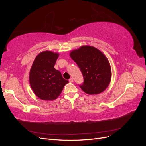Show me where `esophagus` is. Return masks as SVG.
<instances>
[{"mask_svg":"<svg viewBox=\"0 0 146 146\" xmlns=\"http://www.w3.org/2000/svg\"><path fill=\"white\" fill-rule=\"evenodd\" d=\"M69 82H70V83H72L73 82H74V80H73V78H70L69 80Z\"/></svg>","mask_w":146,"mask_h":146,"instance_id":"obj_1","label":"esophagus"}]
</instances>
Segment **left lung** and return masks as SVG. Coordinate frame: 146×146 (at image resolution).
Instances as JSON below:
<instances>
[{
    "mask_svg": "<svg viewBox=\"0 0 146 146\" xmlns=\"http://www.w3.org/2000/svg\"><path fill=\"white\" fill-rule=\"evenodd\" d=\"M70 56L83 76L81 89L88 94H98L106 90L111 79V69L105 55L94 47L82 46L72 50Z\"/></svg>",
    "mask_w": 146,
    "mask_h": 146,
    "instance_id": "8db88e82",
    "label": "left lung"
}]
</instances>
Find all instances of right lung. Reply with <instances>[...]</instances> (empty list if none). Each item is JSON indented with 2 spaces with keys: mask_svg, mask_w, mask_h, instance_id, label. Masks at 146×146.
<instances>
[{
  "mask_svg": "<svg viewBox=\"0 0 146 146\" xmlns=\"http://www.w3.org/2000/svg\"><path fill=\"white\" fill-rule=\"evenodd\" d=\"M59 54L44 51L36 56L29 73L31 88L39 99L54 100L62 92L66 84L69 83L62 77L54 66Z\"/></svg>",
  "mask_w": 146,
  "mask_h": 146,
  "instance_id": "right-lung-1",
  "label": "right lung"
}]
</instances>
